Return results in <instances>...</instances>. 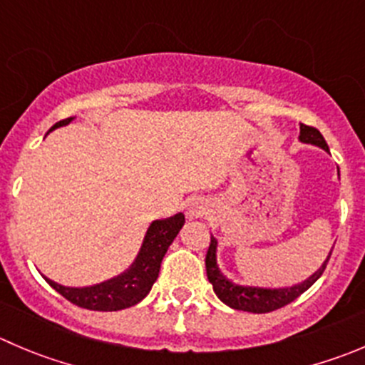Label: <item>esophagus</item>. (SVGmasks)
I'll use <instances>...</instances> for the list:
<instances>
[{"label":"esophagus","mask_w":365,"mask_h":365,"mask_svg":"<svg viewBox=\"0 0 365 365\" xmlns=\"http://www.w3.org/2000/svg\"><path fill=\"white\" fill-rule=\"evenodd\" d=\"M210 214V205L203 197H194L187 203V215L189 219H200Z\"/></svg>","instance_id":"34e87169"}]
</instances>
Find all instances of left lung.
<instances>
[{"mask_svg": "<svg viewBox=\"0 0 365 365\" xmlns=\"http://www.w3.org/2000/svg\"><path fill=\"white\" fill-rule=\"evenodd\" d=\"M299 140L305 144H314V146L323 148L324 151L330 153L324 137L321 135L319 130L314 128V126H307L302 123V125H299ZM215 253H217V240H215L214 237H210V246H208L205 265H207V277L208 282L212 284V287H214V292L225 305L232 307V309L235 310H244V312L253 314L272 312V310L282 309V307L294 302L298 296H302L307 289H310L317 280H319V277L323 274L324 269H327L328 260H330L331 257L330 251L327 260L323 262V265L314 272L312 277H309L305 282H302V284L282 289H264L250 287V285H237L233 284L232 280H228V278L221 272V269L217 267Z\"/></svg>", "mask_w": 365, "mask_h": 365, "instance_id": "8db88e82", "label": "left lung"}]
</instances>
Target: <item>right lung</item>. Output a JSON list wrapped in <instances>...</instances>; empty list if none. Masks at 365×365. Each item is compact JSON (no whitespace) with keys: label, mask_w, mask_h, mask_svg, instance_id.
Segmentation results:
<instances>
[{"label":"right lung","mask_w":365,"mask_h":365,"mask_svg":"<svg viewBox=\"0 0 365 365\" xmlns=\"http://www.w3.org/2000/svg\"><path fill=\"white\" fill-rule=\"evenodd\" d=\"M71 121H73V118L58 121L51 126V130L69 125ZM183 222H185L183 214H176L173 217L158 219V221L151 222L133 264L125 272L110 278V280L91 285V287H63V285L44 277L46 282L58 294H62L63 298L69 299L74 305L81 307V309L114 312V310H123L137 305L140 299L146 298L148 292L157 282L162 258L182 230Z\"/></svg>","instance_id":"obj_1"}]
</instances>
